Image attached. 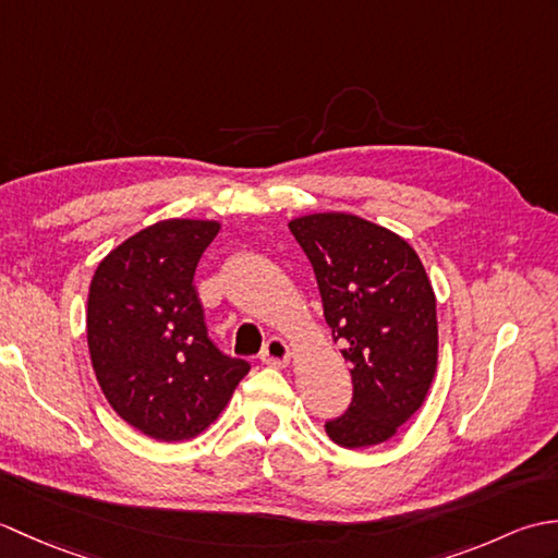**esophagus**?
I'll list each match as a JSON object with an SVG mask.
<instances>
[{
    "instance_id": "34e87169",
    "label": "esophagus",
    "mask_w": 558,
    "mask_h": 558,
    "mask_svg": "<svg viewBox=\"0 0 558 558\" xmlns=\"http://www.w3.org/2000/svg\"><path fill=\"white\" fill-rule=\"evenodd\" d=\"M260 362L270 366H286L290 362V348L282 338H270L260 350Z\"/></svg>"
}]
</instances>
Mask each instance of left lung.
<instances>
[{"label": "left lung", "mask_w": 558, "mask_h": 558, "mask_svg": "<svg viewBox=\"0 0 558 558\" xmlns=\"http://www.w3.org/2000/svg\"><path fill=\"white\" fill-rule=\"evenodd\" d=\"M316 272L326 324L350 362L352 402L330 441L366 448L396 436L429 393L438 360L436 298L417 252L350 213L290 220Z\"/></svg>", "instance_id": "1"}]
</instances>
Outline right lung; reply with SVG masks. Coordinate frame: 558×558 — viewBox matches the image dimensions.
Returning <instances> with one entry per match:
<instances>
[{"label": "right lung", "mask_w": 558, "mask_h": 558, "mask_svg": "<svg viewBox=\"0 0 558 558\" xmlns=\"http://www.w3.org/2000/svg\"><path fill=\"white\" fill-rule=\"evenodd\" d=\"M216 220H160L100 260L88 290L93 372L112 410L158 441L194 438L252 369L208 338L194 272Z\"/></svg>", "instance_id": "1"}]
</instances>
